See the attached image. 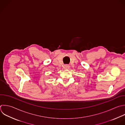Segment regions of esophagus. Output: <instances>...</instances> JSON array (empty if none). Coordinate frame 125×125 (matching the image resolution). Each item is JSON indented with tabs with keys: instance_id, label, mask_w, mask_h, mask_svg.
Returning a JSON list of instances; mask_svg holds the SVG:
<instances>
[{
	"instance_id": "esophagus-1",
	"label": "esophagus",
	"mask_w": 125,
	"mask_h": 125,
	"mask_svg": "<svg viewBox=\"0 0 125 125\" xmlns=\"http://www.w3.org/2000/svg\"><path fill=\"white\" fill-rule=\"evenodd\" d=\"M69 67H70V66H69V65H64V69H66V70L69 69Z\"/></svg>"
}]
</instances>
